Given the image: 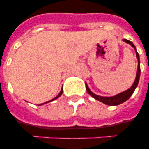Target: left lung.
Instances as JSON below:
<instances>
[{
	"label": "left lung",
	"instance_id": "1",
	"mask_svg": "<svg viewBox=\"0 0 149 149\" xmlns=\"http://www.w3.org/2000/svg\"><path fill=\"white\" fill-rule=\"evenodd\" d=\"M123 41H125V42L128 43L130 45H132V47L134 48L135 52H136V56L137 58H138V62H139V65H138V70H137V75L136 78H135V80H134V83L133 84V85L132 86V87H130L127 91H125V92H122V93H119L118 95L113 96V97H100V96L96 95L93 93H92L91 91V90L89 89L88 86L86 85V88L87 93L93 97V98H95L96 100H97L99 101L102 102L105 104H107V105H110V106H115V105H118V104H120L124 103L125 101H126L127 100H128L130 98V97L132 95V93H134V90L138 86L139 81V77H140V72H141V70H140V60H139V56L138 52L136 50V48L134 45V44L131 42V41H128L127 39H123Z\"/></svg>",
	"mask_w": 149,
	"mask_h": 149
}]
</instances>
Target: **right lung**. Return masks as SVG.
I'll list each match as a JSON object with an SVG mask.
<instances>
[{"label":"right lung","instance_id":"add662e5","mask_svg":"<svg viewBox=\"0 0 149 149\" xmlns=\"http://www.w3.org/2000/svg\"><path fill=\"white\" fill-rule=\"evenodd\" d=\"M63 88L61 89V91H60V93H58V95L56 96V97L55 98H53V99L52 100H49V101H48V102H45V103H44V104H46V103H49V102H51V101H52V100H56V99H57V98L58 97H60L61 95H62V94H63ZM39 105H40V104H39Z\"/></svg>","mask_w":149,"mask_h":149}]
</instances>
